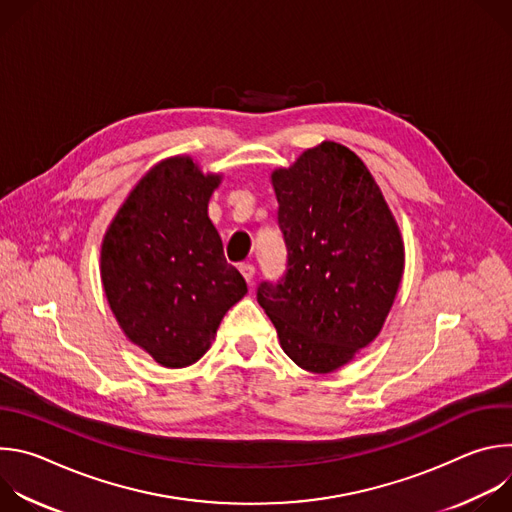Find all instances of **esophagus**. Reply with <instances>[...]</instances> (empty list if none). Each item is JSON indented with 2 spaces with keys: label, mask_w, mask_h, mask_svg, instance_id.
<instances>
[{
  "label": "esophagus",
  "mask_w": 512,
  "mask_h": 512,
  "mask_svg": "<svg viewBox=\"0 0 512 512\" xmlns=\"http://www.w3.org/2000/svg\"><path fill=\"white\" fill-rule=\"evenodd\" d=\"M239 271L243 273V277H245L247 283L251 285V283H253V275H255V267H253L251 263H241V265H239Z\"/></svg>",
  "instance_id": "34e87169"
}]
</instances>
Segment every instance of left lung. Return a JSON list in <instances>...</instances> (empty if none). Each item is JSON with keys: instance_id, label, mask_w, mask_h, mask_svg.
Here are the masks:
<instances>
[{"instance_id": "1", "label": "left lung", "mask_w": 512, "mask_h": 512, "mask_svg": "<svg viewBox=\"0 0 512 512\" xmlns=\"http://www.w3.org/2000/svg\"><path fill=\"white\" fill-rule=\"evenodd\" d=\"M271 182L287 261L257 285V302L298 367L330 373L381 332L403 275L401 235L371 172L340 143L304 152Z\"/></svg>"}]
</instances>
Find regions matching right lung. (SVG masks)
<instances>
[{
    "label": "right lung",
    "mask_w": 512,
    "mask_h": 512,
    "mask_svg": "<svg viewBox=\"0 0 512 512\" xmlns=\"http://www.w3.org/2000/svg\"><path fill=\"white\" fill-rule=\"evenodd\" d=\"M221 178L170 158L133 188L101 249L109 306L131 342L168 369L196 362L245 294L208 218Z\"/></svg>",
    "instance_id": "1"
}]
</instances>
